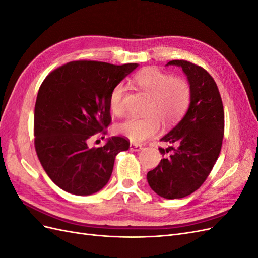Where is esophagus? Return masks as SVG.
<instances>
[{"instance_id":"34e87169","label":"esophagus","mask_w":258,"mask_h":258,"mask_svg":"<svg viewBox=\"0 0 258 258\" xmlns=\"http://www.w3.org/2000/svg\"><path fill=\"white\" fill-rule=\"evenodd\" d=\"M142 148H143L142 145H140V144H135V143H131V144H130V150H131V151L139 152V151H141Z\"/></svg>"}]
</instances>
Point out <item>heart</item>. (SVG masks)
<instances>
[{"mask_svg":"<svg viewBox=\"0 0 258 258\" xmlns=\"http://www.w3.org/2000/svg\"><path fill=\"white\" fill-rule=\"evenodd\" d=\"M138 87L151 98L143 118L130 116L115 126L117 135L135 143H143L158 135L160 121L165 124L176 122L185 114L190 102V86L185 79L171 76L158 69L148 68L137 73L132 79ZM128 93L127 85L120 82L111 90L108 105L112 113L121 115L124 112V100Z\"/></svg>","mask_w":258,"mask_h":258,"instance_id":"b5f03b06","label":"heart"}]
</instances>
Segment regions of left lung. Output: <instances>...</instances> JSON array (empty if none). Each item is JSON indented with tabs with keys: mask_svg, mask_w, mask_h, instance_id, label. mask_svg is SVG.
<instances>
[{
	"mask_svg": "<svg viewBox=\"0 0 258 258\" xmlns=\"http://www.w3.org/2000/svg\"><path fill=\"white\" fill-rule=\"evenodd\" d=\"M167 66L183 69L191 95L188 111L176 126L161 139L176 147L161 148L169 157L147 173L151 188L166 199H179L196 191L212 171L224 138V107L217 85L204 68L186 60Z\"/></svg>",
	"mask_w": 258,
	"mask_h": 258,
	"instance_id": "left-lung-1",
	"label": "left lung"
}]
</instances>
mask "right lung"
Returning a JSON list of instances; mask_svg holds the SVG:
<instances>
[{
	"label": "right lung",
	"instance_id": "1",
	"mask_svg": "<svg viewBox=\"0 0 258 258\" xmlns=\"http://www.w3.org/2000/svg\"><path fill=\"white\" fill-rule=\"evenodd\" d=\"M137 67L71 61L42 83L34 108V146L45 172L61 189L88 196L108 182L116 155L127 151L130 142L112 137L104 146L89 148L87 140L106 134L111 90Z\"/></svg>",
	"mask_w": 258,
	"mask_h": 258
}]
</instances>
